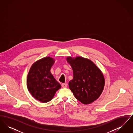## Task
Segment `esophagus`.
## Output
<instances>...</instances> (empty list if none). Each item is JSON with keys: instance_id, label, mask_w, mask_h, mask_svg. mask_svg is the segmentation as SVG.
Wrapping results in <instances>:
<instances>
[{"instance_id": "esophagus-1", "label": "esophagus", "mask_w": 133, "mask_h": 133, "mask_svg": "<svg viewBox=\"0 0 133 133\" xmlns=\"http://www.w3.org/2000/svg\"><path fill=\"white\" fill-rule=\"evenodd\" d=\"M61 85H62V87L63 88H66L67 86V84H66V83H63V84H62Z\"/></svg>"}]
</instances>
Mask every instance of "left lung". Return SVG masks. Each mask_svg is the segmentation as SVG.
Wrapping results in <instances>:
<instances>
[{
  "label": "left lung",
  "instance_id": "obj_1",
  "mask_svg": "<svg viewBox=\"0 0 133 133\" xmlns=\"http://www.w3.org/2000/svg\"><path fill=\"white\" fill-rule=\"evenodd\" d=\"M73 71V79L69 87L76 99L83 104H88L101 94L105 85L104 76L92 61L82 57L67 58Z\"/></svg>",
  "mask_w": 133,
  "mask_h": 133
}]
</instances>
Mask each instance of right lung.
Listing matches in <instances>:
<instances>
[{"label": "right lung", "mask_w": 133, "mask_h": 133, "mask_svg": "<svg viewBox=\"0 0 133 133\" xmlns=\"http://www.w3.org/2000/svg\"><path fill=\"white\" fill-rule=\"evenodd\" d=\"M54 62L50 57L42 58L32 65L27 75V86L29 92L43 103L50 101L61 87L51 73V68Z\"/></svg>", "instance_id": "add662e5"}]
</instances>
